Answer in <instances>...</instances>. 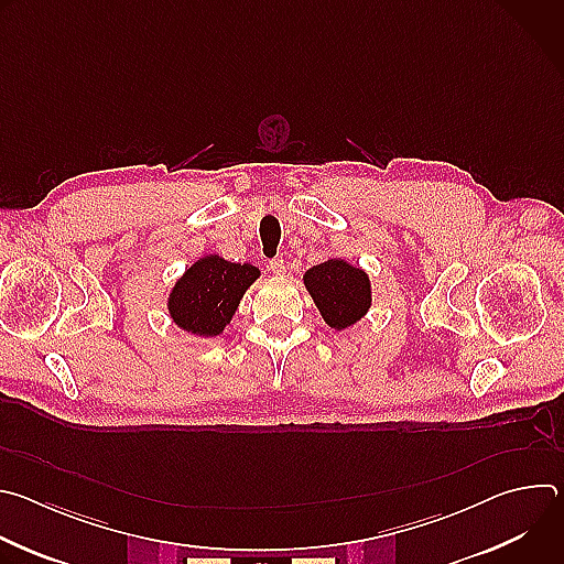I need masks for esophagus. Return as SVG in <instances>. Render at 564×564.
I'll return each mask as SVG.
<instances>
[{"label":"esophagus","mask_w":564,"mask_h":564,"mask_svg":"<svg viewBox=\"0 0 564 564\" xmlns=\"http://www.w3.org/2000/svg\"><path fill=\"white\" fill-rule=\"evenodd\" d=\"M268 268H270V272H272L274 276H283V274H285V261H283V259H272Z\"/></svg>","instance_id":"esophagus-1"}]
</instances>
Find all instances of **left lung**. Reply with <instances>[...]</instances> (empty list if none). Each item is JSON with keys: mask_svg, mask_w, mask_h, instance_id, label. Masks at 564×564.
Returning a JSON list of instances; mask_svg holds the SVG:
<instances>
[{"mask_svg": "<svg viewBox=\"0 0 564 564\" xmlns=\"http://www.w3.org/2000/svg\"><path fill=\"white\" fill-rule=\"evenodd\" d=\"M303 285L321 318L337 333L359 324L372 305V283L368 272L346 259H328L312 265L303 274Z\"/></svg>", "mask_w": 564, "mask_h": 564, "instance_id": "1", "label": "left lung"}]
</instances>
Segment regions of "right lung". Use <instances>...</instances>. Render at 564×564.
<instances>
[{
	"mask_svg": "<svg viewBox=\"0 0 564 564\" xmlns=\"http://www.w3.org/2000/svg\"><path fill=\"white\" fill-rule=\"evenodd\" d=\"M259 276L261 270L252 263H231L218 254L196 259L167 294L172 324L194 337L223 335Z\"/></svg>",
	"mask_w": 564,
	"mask_h": 564,
	"instance_id": "right-lung-1",
	"label": "right lung"
}]
</instances>
